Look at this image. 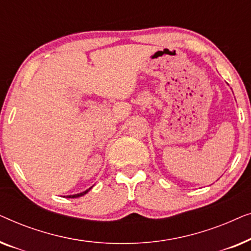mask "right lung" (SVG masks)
I'll return each instance as SVG.
<instances>
[{"label": "right lung", "mask_w": 251, "mask_h": 251, "mask_svg": "<svg viewBox=\"0 0 251 251\" xmlns=\"http://www.w3.org/2000/svg\"><path fill=\"white\" fill-rule=\"evenodd\" d=\"M92 188V186L90 187V188H88L87 191H84V192H82V193H77V194H73V195H67V198H72V199H74V198H80V197H82V195H84V194H87L89 191H90Z\"/></svg>", "instance_id": "obj_1"}]
</instances>
